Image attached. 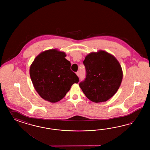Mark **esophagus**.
<instances>
[{"instance_id": "1", "label": "esophagus", "mask_w": 150, "mask_h": 150, "mask_svg": "<svg viewBox=\"0 0 150 150\" xmlns=\"http://www.w3.org/2000/svg\"><path fill=\"white\" fill-rule=\"evenodd\" d=\"M76 75H77V76H79V75H80V73H79V71H77V72L76 73Z\"/></svg>"}]
</instances>
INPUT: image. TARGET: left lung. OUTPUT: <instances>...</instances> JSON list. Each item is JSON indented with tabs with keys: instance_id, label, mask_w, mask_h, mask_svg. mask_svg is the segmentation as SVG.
<instances>
[{
	"instance_id": "1",
	"label": "left lung",
	"mask_w": 150,
	"mask_h": 150,
	"mask_svg": "<svg viewBox=\"0 0 150 150\" xmlns=\"http://www.w3.org/2000/svg\"><path fill=\"white\" fill-rule=\"evenodd\" d=\"M83 63L86 76L79 86L87 97L93 102L100 103L113 97L123 79L122 69L117 59L100 50L86 55Z\"/></svg>"
}]
</instances>
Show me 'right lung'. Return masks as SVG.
Returning <instances> with one entry per match:
<instances>
[{"instance_id": "right-lung-1", "label": "right lung", "mask_w": 150, "mask_h": 150, "mask_svg": "<svg viewBox=\"0 0 150 150\" xmlns=\"http://www.w3.org/2000/svg\"><path fill=\"white\" fill-rule=\"evenodd\" d=\"M64 52L52 49L42 52L31 65L33 85L41 97L51 103L63 99L79 77L70 69Z\"/></svg>"}]
</instances>
